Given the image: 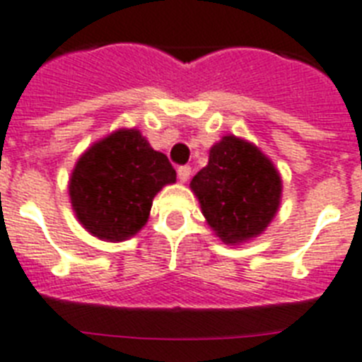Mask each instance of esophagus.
Listing matches in <instances>:
<instances>
[{"instance_id":"34e87169","label":"esophagus","mask_w":362,"mask_h":362,"mask_svg":"<svg viewBox=\"0 0 362 362\" xmlns=\"http://www.w3.org/2000/svg\"><path fill=\"white\" fill-rule=\"evenodd\" d=\"M190 168L189 166H181L177 170V177H179V181H181V183H187V181H189L190 179Z\"/></svg>"}]
</instances>
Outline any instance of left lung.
Segmentation results:
<instances>
[{
	"mask_svg": "<svg viewBox=\"0 0 362 362\" xmlns=\"http://www.w3.org/2000/svg\"><path fill=\"white\" fill-rule=\"evenodd\" d=\"M209 228L224 245H243L267 230L282 199V179L256 144L226 134L190 181Z\"/></svg>",
	"mask_w": 362,
	"mask_h": 362,
	"instance_id": "obj_1",
	"label": "left lung"
}]
</instances>
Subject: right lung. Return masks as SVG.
<instances>
[{"label": "right lung", "mask_w": 362, "mask_h": 362, "mask_svg": "<svg viewBox=\"0 0 362 362\" xmlns=\"http://www.w3.org/2000/svg\"><path fill=\"white\" fill-rule=\"evenodd\" d=\"M175 183V170L138 129H117L80 155L69 198L78 222L108 243L134 237L147 224L153 198Z\"/></svg>", "instance_id": "add662e5"}]
</instances>
